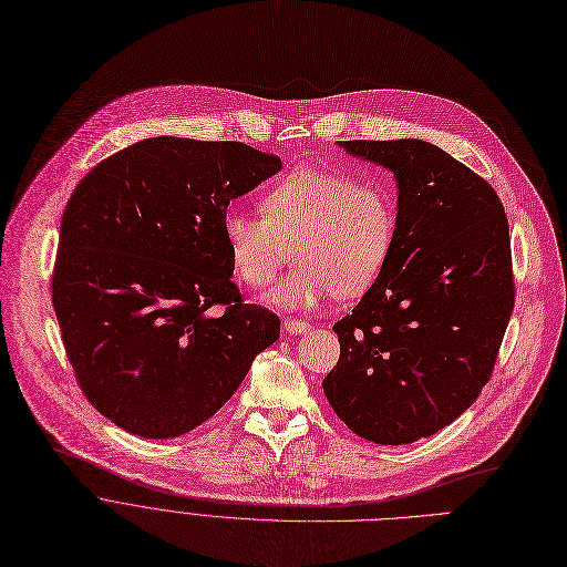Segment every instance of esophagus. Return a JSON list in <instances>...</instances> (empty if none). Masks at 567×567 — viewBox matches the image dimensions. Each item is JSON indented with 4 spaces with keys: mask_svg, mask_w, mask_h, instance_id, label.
Segmentation results:
<instances>
[{
    "mask_svg": "<svg viewBox=\"0 0 567 567\" xmlns=\"http://www.w3.org/2000/svg\"><path fill=\"white\" fill-rule=\"evenodd\" d=\"M284 330H286L288 334H303V332L312 330V323L299 321V319H286V321H284Z\"/></svg>",
    "mask_w": 567,
    "mask_h": 567,
    "instance_id": "34e87169",
    "label": "esophagus"
}]
</instances>
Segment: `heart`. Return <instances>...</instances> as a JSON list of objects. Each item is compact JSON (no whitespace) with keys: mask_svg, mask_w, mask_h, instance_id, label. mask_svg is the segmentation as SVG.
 <instances>
[{"mask_svg":"<svg viewBox=\"0 0 567 567\" xmlns=\"http://www.w3.org/2000/svg\"><path fill=\"white\" fill-rule=\"evenodd\" d=\"M261 214L233 207L223 214L220 233L233 272L255 290L275 279L292 248L295 268L266 292L281 310L317 306L328 292H367L398 237V198L386 181L308 165L266 189Z\"/></svg>","mask_w":567,"mask_h":567,"instance_id":"b5f03b06","label":"heart"}]
</instances>
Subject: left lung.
<instances>
[{
  "mask_svg": "<svg viewBox=\"0 0 567 567\" xmlns=\"http://www.w3.org/2000/svg\"><path fill=\"white\" fill-rule=\"evenodd\" d=\"M398 185V237L378 281L332 330L323 393L378 444L429 437L487 384L514 308L509 225L487 181L417 141H347Z\"/></svg>",
  "mask_w": 567,
  "mask_h": 567,
  "instance_id": "obj_1",
  "label": "left lung"
}]
</instances>
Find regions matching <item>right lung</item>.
Masks as SVG:
<instances>
[{
	"instance_id": "add662e5",
	"label": "right lung",
	"mask_w": 567,
	"mask_h": 567,
	"mask_svg": "<svg viewBox=\"0 0 567 567\" xmlns=\"http://www.w3.org/2000/svg\"><path fill=\"white\" fill-rule=\"evenodd\" d=\"M279 169L244 143L156 136L73 189L53 308L86 400L113 424L152 440L192 431L279 339V317L233 284L220 233L230 200Z\"/></svg>"
}]
</instances>
